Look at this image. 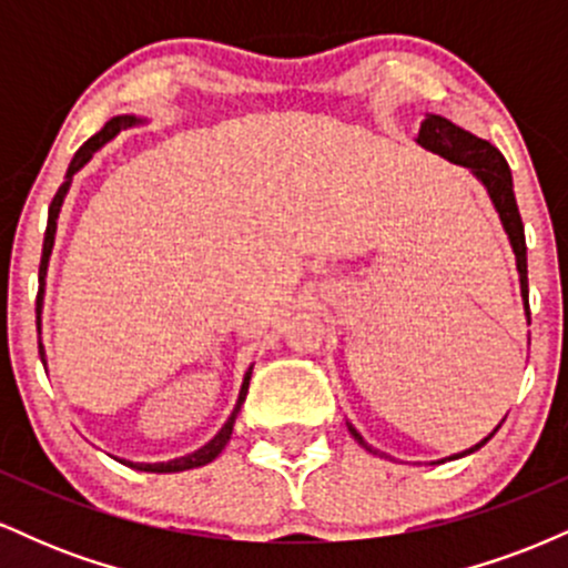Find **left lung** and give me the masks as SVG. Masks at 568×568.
Listing matches in <instances>:
<instances>
[{"label": "left lung", "instance_id": "obj_1", "mask_svg": "<svg viewBox=\"0 0 568 568\" xmlns=\"http://www.w3.org/2000/svg\"><path fill=\"white\" fill-rule=\"evenodd\" d=\"M416 143H419V146H425L427 152L440 154L443 160L454 162V165L467 168V171H470L475 179L484 184L488 197H491L494 211L499 213L501 230H505L507 240H510V247L515 253V270H518L520 298H524L526 323H531L529 321V315H531V312H529V270H526V234H524V221H520V213H518V202H515L513 173H510V165H507V160L501 158V152L497 146H491L488 141L478 139V135L467 133L465 128L454 125L452 120H446V116H440V114H427L425 116ZM501 422H505V419H501ZM501 422L491 429V433L486 435L484 440L475 443V446H470V448H465V452L446 456V459L448 462L462 459V456L478 452L480 446H486V443L494 438V433H497V429L501 427ZM347 429H349L352 438L361 443L366 452L376 454V456H384L382 452H376L374 446H368L366 438H363V435L357 433V429L352 427L349 422H347ZM446 459L429 462V465H443Z\"/></svg>", "mask_w": 568, "mask_h": 568}]
</instances>
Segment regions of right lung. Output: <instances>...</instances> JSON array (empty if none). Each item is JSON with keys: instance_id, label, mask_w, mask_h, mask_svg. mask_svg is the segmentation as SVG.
<instances>
[{"instance_id": "right-lung-1", "label": "right lung", "mask_w": 568, "mask_h": 568, "mask_svg": "<svg viewBox=\"0 0 568 568\" xmlns=\"http://www.w3.org/2000/svg\"><path fill=\"white\" fill-rule=\"evenodd\" d=\"M143 116H135V114H116L112 120L106 122L93 139H88L80 146V152L74 154V160H71L69 171H67V181H63L61 189L55 192L53 202H50V211H48V230H44V245H42V262H39V293H37V334H42V310H44V285H48V266H50V253H53V245H55V232H58V216H61V207H63V200H67L69 194V186H71V179H74V173H80L84 165H88L90 160H93L95 152H101L103 146H106L109 141H114L116 135L122 133V130L128 128H135V125H143ZM39 357H42V366L48 371V352H44V344L42 338H39ZM251 374H253V366H247L245 376H243V384H240V395H237V403H234L230 419L221 425V429L216 435H213L211 440L205 443V446H200L197 452L192 454H184V456H175V459H168V462H130V459H120V456H114L120 465H128L133 467V470H141V473H184V470H194V467H202L207 465V462H213L216 456L224 452V446L230 443L232 438V429H234V422H237V414L240 408H243L245 403V395H247V384H251Z\"/></svg>"}]
</instances>
